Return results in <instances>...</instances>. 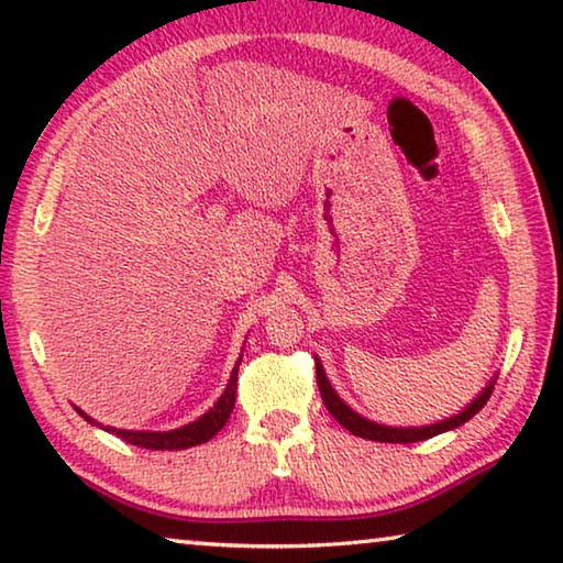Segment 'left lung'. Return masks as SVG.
Returning <instances> with one entry per match:
<instances>
[{
    "label": "left lung",
    "mask_w": 563,
    "mask_h": 563,
    "mask_svg": "<svg viewBox=\"0 0 563 563\" xmlns=\"http://www.w3.org/2000/svg\"><path fill=\"white\" fill-rule=\"evenodd\" d=\"M316 373H318V387H320L322 402H325L328 412L335 417L338 422L345 427L347 432H352L355 437H362V440L395 442V444H409V442L430 440V437H437V434H442V432H450V430H454V427H462L464 422H470V419L476 412H479L484 405H487V399L492 397L494 383H497V379H492V383L482 389V395H476V399H474L472 405H466L460 415L444 419V422L427 424V427H387V424L369 422V419L357 415L355 409H350L345 402H342L335 389H332L330 379L325 377V369H322L318 357H316Z\"/></svg>",
    "instance_id": "8db88e82"
}]
</instances>
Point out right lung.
<instances>
[{
	"label": "right lung",
	"instance_id": "right-lung-1",
	"mask_svg": "<svg viewBox=\"0 0 563 563\" xmlns=\"http://www.w3.org/2000/svg\"><path fill=\"white\" fill-rule=\"evenodd\" d=\"M241 360H243V355H241ZM241 360L235 362L231 379H228V385H225V393L218 397V402L208 409L203 417H198L196 422L184 424V427H178V430H170V432H133V430H113V427H103V430L113 432L117 437H121L123 442H129L133 446H144V450H188V446H196V444L213 440V437L223 430V424L228 422V417H231V412H233L238 367H241ZM76 412L87 419V422L97 424L91 417L84 415L79 407H76Z\"/></svg>",
	"mask_w": 563,
	"mask_h": 563
}]
</instances>
